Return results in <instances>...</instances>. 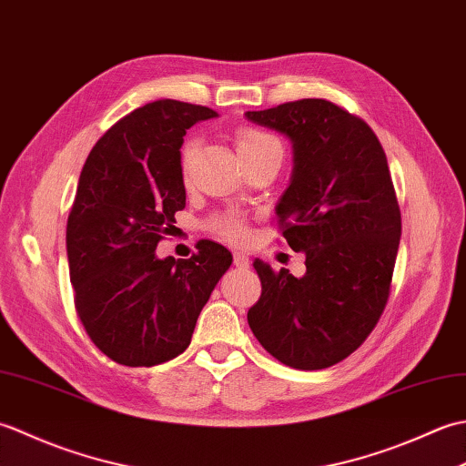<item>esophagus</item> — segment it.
Here are the masks:
<instances>
[{"instance_id":"34e87169","label":"esophagus","mask_w":466,"mask_h":466,"mask_svg":"<svg viewBox=\"0 0 466 466\" xmlns=\"http://www.w3.org/2000/svg\"><path fill=\"white\" fill-rule=\"evenodd\" d=\"M234 264H236V268H248L250 260H248V256H246V254L234 252Z\"/></svg>"}]
</instances>
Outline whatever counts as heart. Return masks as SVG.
Returning a JSON list of instances; mask_svg holds the SVG:
<instances>
[{
	"instance_id": "heart-1",
	"label": "heart",
	"mask_w": 466,
	"mask_h": 466,
	"mask_svg": "<svg viewBox=\"0 0 466 466\" xmlns=\"http://www.w3.org/2000/svg\"><path fill=\"white\" fill-rule=\"evenodd\" d=\"M234 142H236V147H238V154L242 156V160H246V157H252L256 154H260L264 150H268V147L280 146L274 136L266 134L262 130H256V127H248V126H242V127H238V130H236ZM196 150H198L196 137H190V140L184 142L182 152H180V166H182L184 176H187V170H190V164L194 160ZM210 226L218 236H222V238L230 240V242H240L246 236V228H244L240 218L230 216V214L214 218Z\"/></svg>"
}]
</instances>
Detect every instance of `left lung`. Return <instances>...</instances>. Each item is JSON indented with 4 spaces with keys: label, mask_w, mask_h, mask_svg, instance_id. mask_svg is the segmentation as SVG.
Segmentation results:
<instances>
[{
    "label": "left lung",
    "mask_w": 466,
    "mask_h": 466,
    "mask_svg": "<svg viewBox=\"0 0 466 466\" xmlns=\"http://www.w3.org/2000/svg\"><path fill=\"white\" fill-rule=\"evenodd\" d=\"M246 117L292 142L290 186L276 214L290 248L306 254L302 279L254 260L262 294L248 324L282 364L329 369L366 340L389 300L402 228L389 162L370 126L329 100Z\"/></svg>",
    "instance_id": "left-lung-1"
}]
</instances>
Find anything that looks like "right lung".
Instances as JSON below:
<instances>
[{
    "label": "right lung",
    "mask_w": 466,
    "mask_h": 466,
    "mask_svg": "<svg viewBox=\"0 0 466 466\" xmlns=\"http://www.w3.org/2000/svg\"><path fill=\"white\" fill-rule=\"evenodd\" d=\"M210 117L206 106L146 104L116 122L82 167L66 230L69 280L87 336L117 364L156 366L182 354L232 264L210 240L186 260L156 256L186 206V130Z\"/></svg>",
    "instance_id": "1"
}]
</instances>
